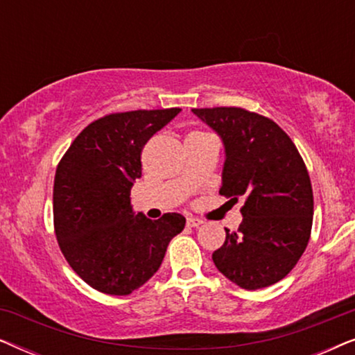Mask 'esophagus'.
<instances>
[{"label": "esophagus", "mask_w": 355, "mask_h": 355, "mask_svg": "<svg viewBox=\"0 0 355 355\" xmlns=\"http://www.w3.org/2000/svg\"><path fill=\"white\" fill-rule=\"evenodd\" d=\"M186 225H187L189 227H198V226L203 225V221L198 220V218H192V216H191V218H187Z\"/></svg>", "instance_id": "1"}]
</instances>
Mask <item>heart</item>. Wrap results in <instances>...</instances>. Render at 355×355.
I'll return each instance as SVG.
<instances>
[{"instance_id":"obj_1","label":"heart","mask_w":355,"mask_h":355,"mask_svg":"<svg viewBox=\"0 0 355 355\" xmlns=\"http://www.w3.org/2000/svg\"><path fill=\"white\" fill-rule=\"evenodd\" d=\"M197 134H202V132H192V134H189V135H197Z\"/></svg>"}]
</instances>
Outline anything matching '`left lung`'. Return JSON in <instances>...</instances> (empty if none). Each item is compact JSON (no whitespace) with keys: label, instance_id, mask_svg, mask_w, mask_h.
<instances>
[{"label":"left lung","instance_id":"1","mask_svg":"<svg viewBox=\"0 0 355 355\" xmlns=\"http://www.w3.org/2000/svg\"><path fill=\"white\" fill-rule=\"evenodd\" d=\"M226 148L220 193L244 198V220L213 252L216 268L241 288H268L291 273L307 249L313 191L302 157L273 119L239 106L193 108Z\"/></svg>","mask_w":355,"mask_h":355}]
</instances>
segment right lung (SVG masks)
<instances>
[{"mask_svg":"<svg viewBox=\"0 0 355 355\" xmlns=\"http://www.w3.org/2000/svg\"><path fill=\"white\" fill-rule=\"evenodd\" d=\"M181 108L111 113L74 139L58 163L53 223L67 263L87 284L111 295H128L162 265L169 241L186 218L134 215L130 189L142 176V150Z\"/></svg>","mask_w":355,"mask_h":355,"instance_id":"right-lung-1","label":"right lung"}]
</instances>
